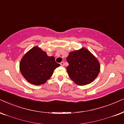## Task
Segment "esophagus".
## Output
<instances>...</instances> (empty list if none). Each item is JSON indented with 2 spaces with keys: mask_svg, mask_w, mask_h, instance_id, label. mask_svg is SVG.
<instances>
[{
  "mask_svg": "<svg viewBox=\"0 0 124 124\" xmlns=\"http://www.w3.org/2000/svg\"><path fill=\"white\" fill-rule=\"evenodd\" d=\"M60 65H61V66H64V62H61Z\"/></svg>",
  "mask_w": 124,
  "mask_h": 124,
  "instance_id": "esophagus-1",
  "label": "esophagus"
}]
</instances>
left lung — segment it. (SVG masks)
<instances>
[{
	"instance_id": "left-lung-1",
	"label": "left lung",
	"mask_w": 124,
	"mask_h": 124,
	"mask_svg": "<svg viewBox=\"0 0 124 124\" xmlns=\"http://www.w3.org/2000/svg\"><path fill=\"white\" fill-rule=\"evenodd\" d=\"M66 60L69 64L67 67L69 77L78 85L91 83L99 74V62L85 47L69 53Z\"/></svg>"
}]
</instances>
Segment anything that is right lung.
I'll use <instances>...</instances> for the list:
<instances>
[{"label":"right lung","mask_w":124,"mask_h":124,"mask_svg":"<svg viewBox=\"0 0 124 124\" xmlns=\"http://www.w3.org/2000/svg\"><path fill=\"white\" fill-rule=\"evenodd\" d=\"M60 65L55 58L49 57L37 46L24 54L20 62V71L29 83L34 85L45 83L50 78L54 70Z\"/></svg>","instance_id":"add662e5"}]
</instances>
